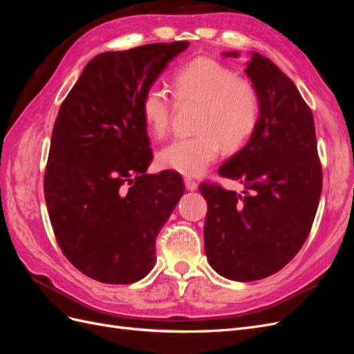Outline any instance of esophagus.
Listing matches in <instances>:
<instances>
[{
  "label": "esophagus",
  "mask_w": 354,
  "mask_h": 354,
  "mask_svg": "<svg viewBox=\"0 0 354 354\" xmlns=\"http://www.w3.org/2000/svg\"><path fill=\"white\" fill-rule=\"evenodd\" d=\"M185 187L187 189V190H190V192H194V190H196L198 189V183L195 180H192V178H185Z\"/></svg>",
  "instance_id": "esophagus-1"
}]
</instances>
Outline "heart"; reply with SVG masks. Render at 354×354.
<instances>
[{"instance_id": "1", "label": "heart", "mask_w": 354, "mask_h": 354, "mask_svg": "<svg viewBox=\"0 0 354 354\" xmlns=\"http://www.w3.org/2000/svg\"><path fill=\"white\" fill-rule=\"evenodd\" d=\"M177 102L201 103L198 134L176 137L158 152L159 165L183 176H201L220 155L221 145L234 152L250 140L260 116V97L254 84L224 63L198 57L180 68L173 80ZM174 102L167 91L149 87L140 102L143 121L153 136L162 137L173 116Z\"/></svg>"}]
</instances>
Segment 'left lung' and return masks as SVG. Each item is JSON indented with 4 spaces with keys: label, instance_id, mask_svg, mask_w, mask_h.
Masks as SVG:
<instances>
[{
    "label": "left lung",
    "instance_id": "obj_1",
    "mask_svg": "<svg viewBox=\"0 0 354 354\" xmlns=\"http://www.w3.org/2000/svg\"><path fill=\"white\" fill-rule=\"evenodd\" d=\"M245 73L259 91V124L248 143L218 169L245 190L199 187L208 203L203 239L209 266L238 282L264 279L294 259L312 229L322 192L313 115L295 84L255 51Z\"/></svg>",
    "mask_w": 354,
    "mask_h": 354
}]
</instances>
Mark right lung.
Returning a JSON list of instances; mask_svg holds the SVG:
<instances>
[{
  "label": "right lung",
  "mask_w": 354,
  "mask_h": 354,
  "mask_svg": "<svg viewBox=\"0 0 354 354\" xmlns=\"http://www.w3.org/2000/svg\"><path fill=\"white\" fill-rule=\"evenodd\" d=\"M187 41L106 51L84 68L53 128L44 195L66 259L94 281L127 285L153 269L155 241L183 195L152 162L140 102Z\"/></svg>",
  "instance_id": "right-lung-1"
}]
</instances>
